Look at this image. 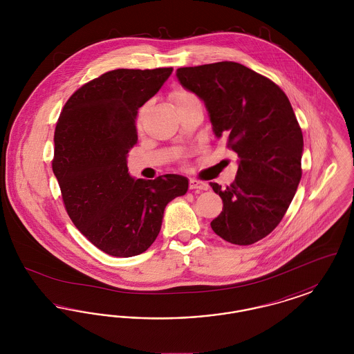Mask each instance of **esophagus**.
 Segmentation results:
<instances>
[{
    "mask_svg": "<svg viewBox=\"0 0 354 354\" xmlns=\"http://www.w3.org/2000/svg\"><path fill=\"white\" fill-rule=\"evenodd\" d=\"M189 188L191 189H201V191H207L209 188L208 183L202 182V180H198V179H191L189 180Z\"/></svg>",
    "mask_w": 354,
    "mask_h": 354,
    "instance_id": "1",
    "label": "esophagus"
}]
</instances>
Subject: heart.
Here are the masks:
<instances>
[{"label": "heart", "instance_id": "obj_1", "mask_svg": "<svg viewBox=\"0 0 354 354\" xmlns=\"http://www.w3.org/2000/svg\"><path fill=\"white\" fill-rule=\"evenodd\" d=\"M172 100H174L176 106H179V104H182V103H185V102L198 101L196 95H194L192 93L185 91V90H176V91L172 94ZM143 111H145V107H142V109L139 110V114H138V124L140 123Z\"/></svg>", "mask_w": 354, "mask_h": 354}]
</instances>
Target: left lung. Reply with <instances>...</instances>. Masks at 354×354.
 I'll return each instance as SVG.
<instances>
[{
    "label": "left lung",
    "instance_id": "obj_1",
    "mask_svg": "<svg viewBox=\"0 0 354 354\" xmlns=\"http://www.w3.org/2000/svg\"><path fill=\"white\" fill-rule=\"evenodd\" d=\"M176 77L239 156L232 185L211 183L223 201L211 227L228 243L253 244L284 218L301 179L303 133L290 102L267 77L231 61L178 68Z\"/></svg>",
    "mask_w": 354,
    "mask_h": 354
}]
</instances>
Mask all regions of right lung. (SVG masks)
Segmentation results:
<instances>
[{"label":"right lung","mask_w":354,"mask_h":354,"mask_svg":"<svg viewBox=\"0 0 354 354\" xmlns=\"http://www.w3.org/2000/svg\"><path fill=\"white\" fill-rule=\"evenodd\" d=\"M171 73L172 68L107 71L80 87L57 122L53 172L68 216L90 243L115 257L147 251L166 205L188 189L182 175L146 180L127 169V153L138 140V110Z\"/></svg>","instance_id":"1"}]
</instances>
